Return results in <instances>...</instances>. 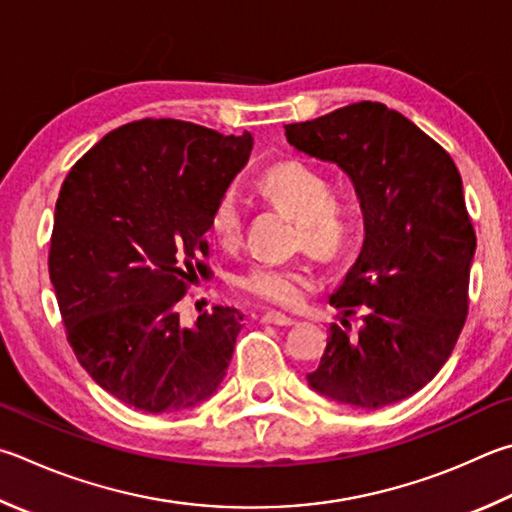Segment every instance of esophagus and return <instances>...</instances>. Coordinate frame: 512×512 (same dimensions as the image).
<instances>
[{"label": "esophagus", "mask_w": 512, "mask_h": 512, "mask_svg": "<svg viewBox=\"0 0 512 512\" xmlns=\"http://www.w3.org/2000/svg\"><path fill=\"white\" fill-rule=\"evenodd\" d=\"M262 322L275 324V327H291V324H295V318H288V315L277 313V311H268L262 315Z\"/></svg>", "instance_id": "1"}]
</instances>
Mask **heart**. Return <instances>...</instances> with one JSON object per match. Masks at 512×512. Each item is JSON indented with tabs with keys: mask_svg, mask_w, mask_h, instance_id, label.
<instances>
[{
	"mask_svg": "<svg viewBox=\"0 0 512 512\" xmlns=\"http://www.w3.org/2000/svg\"><path fill=\"white\" fill-rule=\"evenodd\" d=\"M259 192L297 219V244L320 259H338L349 250L358 230V210L349 199L333 197L329 174L300 159L273 163L259 176ZM208 232L221 248L239 246L244 212L232 192L215 201ZM241 291L273 306H297L311 291L313 277L302 266L259 262L237 277Z\"/></svg>",
	"mask_w": 512,
	"mask_h": 512,
	"instance_id": "1",
	"label": "heart"
}]
</instances>
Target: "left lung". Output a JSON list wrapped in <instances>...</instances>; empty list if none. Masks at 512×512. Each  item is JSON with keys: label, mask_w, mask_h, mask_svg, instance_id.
<instances>
[{"label": "left lung", "mask_w": 512, "mask_h": 512, "mask_svg": "<svg viewBox=\"0 0 512 512\" xmlns=\"http://www.w3.org/2000/svg\"><path fill=\"white\" fill-rule=\"evenodd\" d=\"M297 152L336 163L360 199L365 241L331 304V324L311 389L360 410L403 401L439 374L468 313L477 237L450 154L412 120L362 100L284 125ZM358 310L361 327L346 318Z\"/></svg>", "instance_id": "1"}]
</instances>
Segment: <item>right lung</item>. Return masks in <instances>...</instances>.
<instances>
[{"label":"right lung","instance_id":"1","mask_svg":"<svg viewBox=\"0 0 512 512\" xmlns=\"http://www.w3.org/2000/svg\"><path fill=\"white\" fill-rule=\"evenodd\" d=\"M250 150L248 132L143 118L102 136L62 183L51 284L78 362L125 405L188 410L226 376L244 315L212 306L181 327L174 306L210 275V210Z\"/></svg>","mask_w":512,"mask_h":512}]
</instances>
